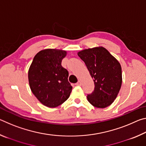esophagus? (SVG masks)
<instances>
[{
  "instance_id": "34e87169",
  "label": "esophagus",
  "mask_w": 146,
  "mask_h": 146,
  "mask_svg": "<svg viewBox=\"0 0 146 146\" xmlns=\"http://www.w3.org/2000/svg\"><path fill=\"white\" fill-rule=\"evenodd\" d=\"M76 86H81V82H80V81H78V82L77 83L75 84Z\"/></svg>"
}]
</instances>
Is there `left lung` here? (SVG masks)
<instances>
[{
	"instance_id": "left-lung-1",
	"label": "left lung",
	"mask_w": 146,
	"mask_h": 146,
	"mask_svg": "<svg viewBox=\"0 0 146 146\" xmlns=\"http://www.w3.org/2000/svg\"><path fill=\"white\" fill-rule=\"evenodd\" d=\"M84 62L95 84L88 102L94 107L105 108L116 99L122 82L120 64L102 46L86 49L78 52Z\"/></svg>"
}]
</instances>
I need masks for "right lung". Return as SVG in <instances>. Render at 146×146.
Segmentation results:
<instances>
[{
    "label": "right lung",
    "mask_w": 146,
    "mask_h": 146,
    "mask_svg": "<svg viewBox=\"0 0 146 146\" xmlns=\"http://www.w3.org/2000/svg\"><path fill=\"white\" fill-rule=\"evenodd\" d=\"M67 51L45 49L34 56L28 71L31 90L43 105L55 108L68 99L72 91L69 73L61 65Z\"/></svg>",
    "instance_id": "add662e5"
}]
</instances>
